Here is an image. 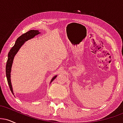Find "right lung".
I'll list each match as a JSON object with an SVG mask.
<instances>
[{"label":"right lung","instance_id":"right-lung-1","mask_svg":"<svg viewBox=\"0 0 123 123\" xmlns=\"http://www.w3.org/2000/svg\"><path fill=\"white\" fill-rule=\"evenodd\" d=\"M40 32H39L37 30H31L28 32H26L25 33H24L21 36H19V37L15 41V44L12 47L11 50H10L9 53L8 54V59L6 63V77L7 80V82L9 86L11 92L14 95L13 90H12V82H11V70H12V62H13L14 58L16 54L17 53L18 50H19L21 46L24 44V43L26 41L29 40V39H32L35 37L36 35L39 34ZM57 75L54 76L51 80L50 83L53 81L57 77Z\"/></svg>","mask_w":123,"mask_h":123}]
</instances>
